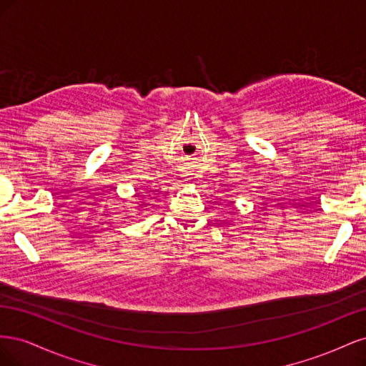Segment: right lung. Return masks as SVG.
<instances>
[{
  "mask_svg": "<svg viewBox=\"0 0 366 366\" xmlns=\"http://www.w3.org/2000/svg\"><path fill=\"white\" fill-rule=\"evenodd\" d=\"M142 203V202H140ZM142 206H145V203H142Z\"/></svg>",
  "mask_w": 366,
  "mask_h": 366,
  "instance_id": "right-lung-1",
  "label": "right lung"
}]
</instances>
